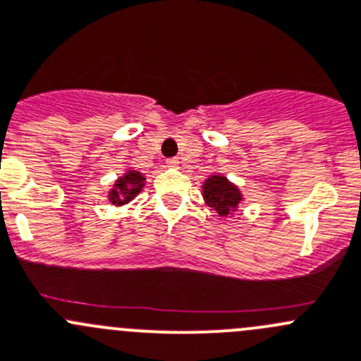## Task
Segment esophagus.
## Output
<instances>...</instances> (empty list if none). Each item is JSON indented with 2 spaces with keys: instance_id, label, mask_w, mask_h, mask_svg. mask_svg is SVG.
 <instances>
[{
  "instance_id": "34e87169",
  "label": "esophagus",
  "mask_w": 361,
  "mask_h": 361,
  "mask_svg": "<svg viewBox=\"0 0 361 361\" xmlns=\"http://www.w3.org/2000/svg\"><path fill=\"white\" fill-rule=\"evenodd\" d=\"M166 164H167V167H178V164H180V160H178L176 157H173V159H167Z\"/></svg>"
}]
</instances>
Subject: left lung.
Instances as JSON below:
<instances>
[{
  "mask_svg": "<svg viewBox=\"0 0 361 361\" xmlns=\"http://www.w3.org/2000/svg\"><path fill=\"white\" fill-rule=\"evenodd\" d=\"M202 197L209 208L215 209L220 216H227L241 202V194L227 178L212 176L202 185Z\"/></svg>",
  "mask_w": 361,
  "mask_h": 361,
  "instance_id": "1",
  "label": "left lung"
}]
</instances>
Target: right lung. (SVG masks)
<instances>
[{
  "label": "right lung",
  "mask_w": 361,
  "mask_h": 361,
  "mask_svg": "<svg viewBox=\"0 0 361 361\" xmlns=\"http://www.w3.org/2000/svg\"><path fill=\"white\" fill-rule=\"evenodd\" d=\"M142 187H145V176L135 171H128L123 178L114 183V188L109 192V201L118 206L127 204L141 192Z\"/></svg>",
  "instance_id": "add662e5"
}]
</instances>
